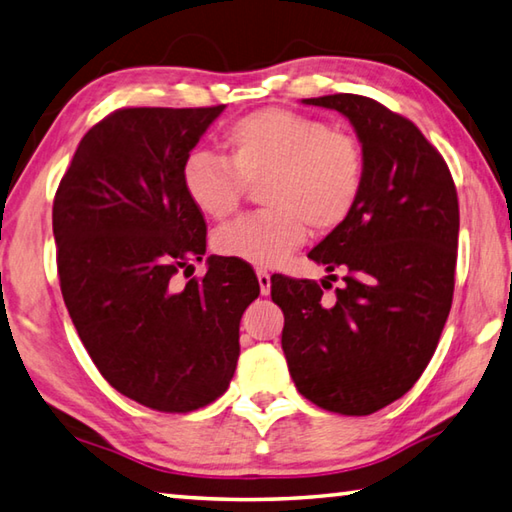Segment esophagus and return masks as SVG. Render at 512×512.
<instances>
[{"mask_svg": "<svg viewBox=\"0 0 512 512\" xmlns=\"http://www.w3.org/2000/svg\"><path fill=\"white\" fill-rule=\"evenodd\" d=\"M256 278H258V285H260V294L267 296L269 289H272V276H269L267 269H256Z\"/></svg>", "mask_w": 512, "mask_h": 512, "instance_id": "obj_1", "label": "esophagus"}]
</instances>
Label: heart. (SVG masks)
Returning <instances> with one entry per match:
<instances>
[{"label":"heart","instance_id":"heart-1","mask_svg":"<svg viewBox=\"0 0 512 512\" xmlns=\"http://www.w3.org/2000/svg\"><path fill=\"white\" fill-rule=\"evenodd\" d=\"M227 158L194 151L182 165V187L202 216L236 214L247 185H260L265 211L238 218L214 234L218 254L274 267L301 247L310 225L332 231L352 216L365 182V153L352 131L314 115L263 109L223 133Z\"/></svg>","mask_w":512,"mask_h":512}]
</instances>
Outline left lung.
Segmentation results:
<instances>
[{
	"label": "left lung",
	"mask_w": 512,
	"mask_h": 512,
	"mask_svg": "<svg viewBox=\"0 0 512 512\" xmlns=\"http://www.w3.org/2000/svg\"><path fill=\"white\" fill-rule=\"evenodd\" d=\"M343 113L363 144L352 216L310 258L343 287L325 301L307 278L272 276L296 390L318 408L363 417L403 397L437 350L455 292L459 200L441 153L403 115L365 95L303 100Z\"/></svg>",
	"instance_id": "1"
}]
</instances>
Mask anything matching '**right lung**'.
Here are the masks:
<instances>
[{"mask_svg":"<svg viewBox=\"0 0 512 512\" xmlns=\"http://www.w3.org/2000/svg\"><path fill=\"white\" fill-rule=\"evenodd\" d=\"M225 104L133 106L106 115L77 144L53 200L57 274L95 368L124 397L191 412L229 388L238 327L258 278L209 256L207 274L171 278L207 249V225L182 187V165Z\"/></svg>","mask_w":512,"mask_h":512,"instance_id":"1","label":"right lung"}]
</instances>
